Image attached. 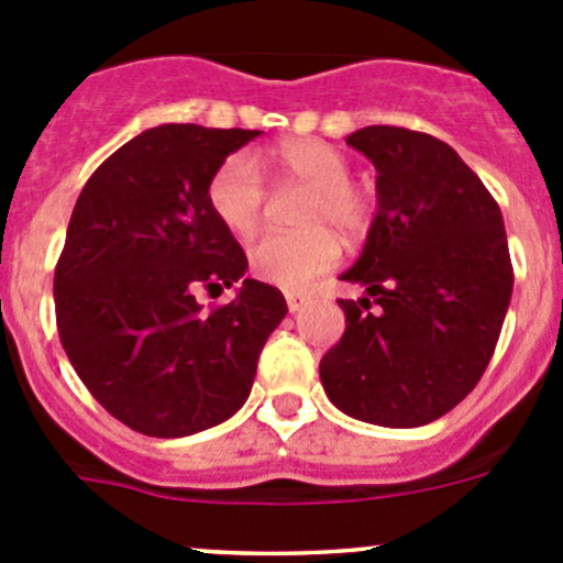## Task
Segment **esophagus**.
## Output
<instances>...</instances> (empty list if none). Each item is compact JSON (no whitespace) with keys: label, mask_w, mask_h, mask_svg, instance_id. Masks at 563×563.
<instances>
[{"label":"esophagus","mask_w":563,"mask_h":563,"mask_svg":"<svg viewBox=\"0 0 563 563\" xmlns=\"http://www.w3.org/2000/svg\"><path fill=\"white\" fill-rule=\"evenodd\" d=\"M286 305H288V310H291V313H297V310H302V305H305V297L302 294H286Z\"/></svg>","instance_id":"esophagus-1"}]
</instances>
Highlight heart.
<instances>
[{
  "mask_svg": "<svg viewBox=\"0 0 563 563\" xmlns=\"http://www.w3.org/2000/svg\"><path fill=\"white\" fill-rule=\"evenodd\" d=\"M277 187H305L308 198L297 212L305 225L294 234H264L247 250L250 269L283 288L310 286L340 258V240L327 225L354 240L371 223V196L349 179V157L321 139H288L269 152ZM264 179L253 157L240 152L214 168L207 185V203L218 223L236 236L253 234L266 212Z\"/></svg>",
  "mask_w": 563,
  "mask_h": 563,
  "instance_id": "b5f03b06",
  "label": "heart"
}]
</instances>
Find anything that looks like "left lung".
<instances>
[{
	"mask_svg": "<svg viewBox=\"0 0 563 563\" xmlns=\"http://www.w3.org/2000/svg\"><path fill=\"white\" fill-rule=\"evenodd\" d=\"M376 166L378 212L343 280L365 297L338 299L340 343L321 384L349 417L419 428L479 384L512 297L501 209L444 141L389 124L349 139Z\"/></svg>",
	"mask_w": 563,
	"mask_h": 563,
	"instance_id": "1",
	"label": "left lung"
}]
</instances>
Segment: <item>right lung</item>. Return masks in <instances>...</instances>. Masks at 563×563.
Wrapping results in <instances>:
<instances>
[{
    "mask_svg": "<svg viewBox=\"0 0 563 563\" xmlns=\"http://www.w3.org/2000/svg\"><path fill=\"white\" fill-rule=\"evenodd\" d=\"M258 130L161 124L89 176L56 261L62 349L95 400L128 428L179 439L225 422L253 387L266 338L288 313L275 286L223 291L247 255L207 203L214 168Z\"/></svg>",
    "mask_w": 563,
    "mask_h": 563,
    "instance_id": "right-lung-1",
    "label": "right lung"
}]
</instances>
